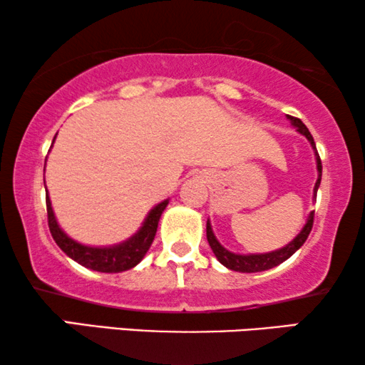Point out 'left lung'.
<instances>
[{
    "label": "left lung",
    "mask_w": 365,
    "mask_h": 365,
    "mask_svg": "<svg viewBox=\"0 0 365 365\" xmlns=\"http://www.w3.org/2000/svg\"><path fill=\"white\" fill-rule=\"evenodd\" d=\"M287 118L291 119L292 126H296L297 131L304 134V136L309 139V143L312 144V148L316 149V143H314L312 134L309 133L306 124H304L299 118H294V116H287ZM316 159H317L319 178H317L316 187H314V197L317 196V189H319V184H321V176H322V164H321V158H319V154H317V149H316ZM312 224H314V212L309 214L306 226L302 227V231L297 234V237L294 239V241L289 242L286 247L277 249V251H272V252H267V254H249V256H242V254H234V252H229L227 249H224L221 244H219L216 236H214L209 221L206 224V236H207L209 246H211L212 252L216 254L217 261L221 262L222 266H226L227 269H231V271H237V272H261V271H267V269L276 267L284 261H287V259L291 257L292 254L296 252L304 242H306L309 232H311V229H312Z\"/></svg>",
    "instance_id": "8db88e82"
}]
</instances>
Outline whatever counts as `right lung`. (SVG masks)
<instances>
[{
	"label": "right lung",
	"mask_w": 365,
	"mask_h": 365,
	"mask_svg": "<svg viewBox=\"0 0 365 365\" xmlns=\"http://www.w3.org/2000/svg\"><path fill=\"white\" fill-rule=\"evenodd\" d=\"M168 206V201H163L158 204L156 207L151 209V212L148 214L146 221H144L143 227L134 234L133 237H129L128 241L118 246L111 247H89L83 246L76 241H73L71 237H68L66 234L61 231V227L58 226L56 217H54L51 201H49L46 194V211H48V226L51 231V236L59 249L76 261L81 266L93 269L98 272H121L128 271L141 262V259L146 256V252L151 247L153 239L156 236L158 231V222L159 217L164 209Z\"/></svg>",
	"instance_id": "right-lung-1"
}]
</instances>
